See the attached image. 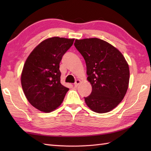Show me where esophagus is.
Returning a JSON list of instances; mask_svg holds the SVG:
<instances>
[{
    "label": "esophagus",
    "instance_id": "1",
    "mask_svg": "<svg viewBox=\"0 0 151 151\" xmlns=\"http://www.w3.org/2000/svg\"><path fill=\"white\" fill-rule=\"evenodd\" d=\"M80 83H81V81H79V80H77V81H76V82H75V84H74V86H75V87H77V86L79 85Z\"/></svg>",
    "mask_w": 151,
    "mask_h": 151
}]
</instances>
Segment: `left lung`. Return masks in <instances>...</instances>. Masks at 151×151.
<instances>
[{"mask_svg": "<svg viewBox=\"0 0 151 151\" xmlns=\"http://www.w3.org/2000/svg\"><path fill=\"white\" fill-rule=\"evenodd\" d=\"M76 49L84 57L92 91L84 97L97 113H106L123 100L129 88V67L119 50L98 38L76 40Z\"/></svg>", "mask_w": 151, "mask_h": 151, "instance_id": "8db88e82", "label": "left lung"}]
</instances>
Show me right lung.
<instances>
[{
  "mask_svg": "<svg viewBox=\"0 0 151 151\" xmlns=\"http://www.w3.org/2000/svg\"><path fill=\"white\" fill-rule=\"evenodd\" d=\"M74 40L48 38L27 58L21 74V85L27 100L37 110L49 113L62 103L69 88L60 82V63Z\"/></svg>",
  "mask_w": 151,
  "mask_h": 151,
  "instance_id": "add662e5",
  "label": "right lung"
}]
</instances>
